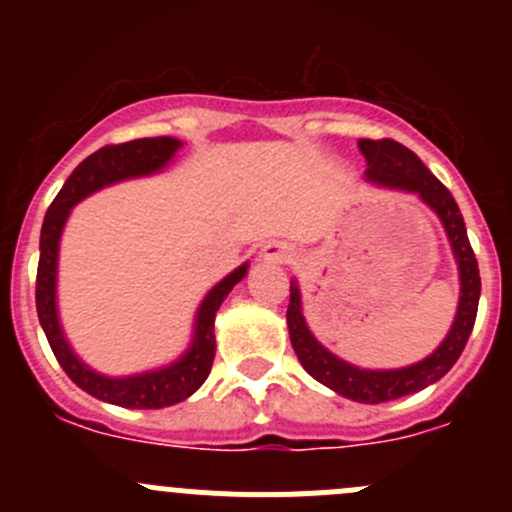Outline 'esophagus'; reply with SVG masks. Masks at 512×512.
Wrapping results in <instances>:
<instances>
[{"label":"esophagus","mask_w":512,"mask_h":512,"mask_svg":"<svg viewBox=\"0 0 512 512\" xmlns=\"http://www.w3.org/2000/svg\"><path fill=\"white\" fill-rule=\"evenodd\" d=\"M289 257H292V250H289L285 242H267L262 247V260L267 262H289Z\"/></svg>","instance_id":"34e87169"}]
</instances>
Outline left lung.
Returning a JSON list of instances; mask_svg holds the SVG:
<instances>
[{
	"mask_svg": "<svg viewBox=\"0 0 512 512\" xmlns=\"http://www.w3.org/2000/svg\"><path fill=\"white\" fill-rule=\"evenodd\" d=\"M359 151L366 158V180L376 185H386V188L416 193L441 218L448 242H451L453 257L458 262V272H461V299H458V312L456 319H453L451 332L431 356H426L418 364L404 366V369H359V366L349 364V361L339 359L329 349H324L312 337L307 322H304L297 282H289V339H292L294 354H297L304 371L314 376L319 384L342 394L344 399L359 401V404H384V401L416 394V391L436 384L441 376L451 371V366L456 364L458 356L466 349L473 324H476L480 275L478 260L473 255L471 242H468L466 223H463L456 200L448 193L446 185L421 163V158L406 146H401L399 141H391V138H381V141L361 138Z\"/></svg>",
	"mask_w": 512,
	"mask_h": 512,
	"instance_id": "obj_1",
	"label": "left lung"
}]
</instances>
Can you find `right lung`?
Wrapping results in <instances>:
<instances>
[{
    "label": "right lung",
    "mask_w": 512,
    "mask_h": 512,
    "mask_svg": "<svg viewBox=\"0 0 512 512\" xmlns=\"http://www.w3.org/2000/svg\"><path fill=\"white\" fill-rule=\"evenodd\" d=\"M183 146L178 138H138V141L118 143V146H103L89 158L76 165L74 173L59 190L54 203L46 210L44 225H41L39 240V270H36V314H39L41 329H44L49 347L54 352L61 369L69 374L79 389L108 404L126 406V409H163V406L180 404L190 394L203 386L213 369L215 359V312L220 309L230 289L247 275V265H240L235 272L220 280L218 285L205 294L195 314V332L188 352L173 361L170 366L156 371H143L136 376H103L86 366L74 349L66 342L56 312V267H59V240L64 232L66 218L71 208L86 195L118 183L126 178H141V175L158 173L170 163L175 151Z\"/></svg>",
    "instance_id": "add662e5"
}]
</instances>
